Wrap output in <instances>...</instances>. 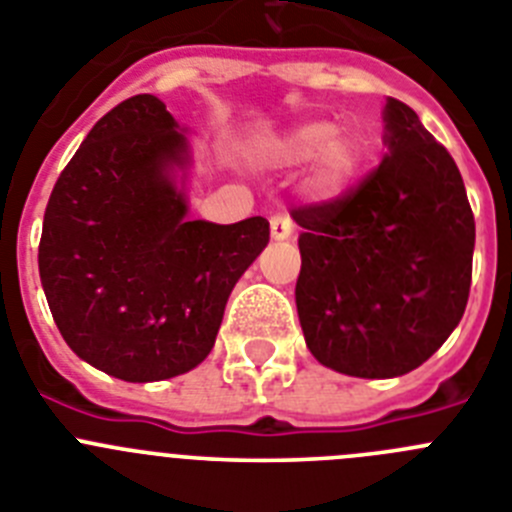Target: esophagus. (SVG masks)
Returning <instances> with one entry per match:
<instances>
[{
  "label": "esophagus",
  "instance_id": "esophagus-1",
  "mask_svg": "<svg viewBox=\"0 0 512 512\" xmlns=\"http://www.w3.org/2000/svg\"><path fill=\"white\" fill-rule=\"evenodd\" d=\"M271 238L274 241H287L289 235L295 233V225H292V217L287 212H277V215H271Z\"/></svg>",
  "mask_w": 512,
  "mask_h": 512
}]
</instances>
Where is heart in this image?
Instances as JSON below:
<instances>
[{
	"label": "heart",
	"instance_id": "1",
	"mask_svg": "<svg viewBox=\"0 0 512 512\" xmlns=\"http://www.w3.org/2000/svg\"><path fill=\"white\" fill-rule=\"evenodd\" d=\"M318 156V184L325 189L343 187L359 164L354 140L348 135H338V125L330 120L302 122L266 146V158L284 166L305 164Z\"/></svg>",
	"mask_w": 512,
	"mask_h": 512
}]
</instances>
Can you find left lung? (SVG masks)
Returning a JSON list of instances; mask_svg holds the SVG:
<instances>
[{
	"mask_svg": "<svg viewBox=\"0 0 512 512\" xmlns=\"http://www.w3.org/2000/svg\"><path fill=\"white\" fill-rule=\"evenodd\" d=\"M387 156L300 225L297 315L310 354L348 377L390 379L431 359L469 300L474 215L446 148L387 99Z\"/></svg>",
	"mask_w": 512,
	"mask_h": 512,
	"instance_id": "1",
	"label": "left lung"
}]
</instances>
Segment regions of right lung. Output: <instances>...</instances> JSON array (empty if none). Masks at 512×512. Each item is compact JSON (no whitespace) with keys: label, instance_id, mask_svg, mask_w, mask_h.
Masks as SVG:
<instances>
[{"label":"right lung","instance_id":"add662e5","mask_svg":"<svg viewBox=\"0 0 512 512\" xmlns=\"http://www.w3.org/2000/svg\"><path fill=\"white\" fill-rule=\"evenodd\" d=\"M187 138L153 94L89 130L45 207L38 266L63 341L125 382H158L207 359L225 302L269 243V223L189 220L174 166Z\"/></svg>","mask_w":512,"mask_h":512}]
</instances>
